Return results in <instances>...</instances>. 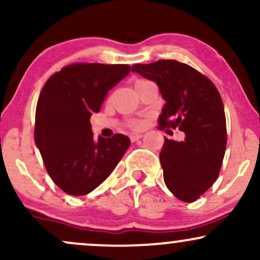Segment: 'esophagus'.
Here are the masks:
<instances>
[{"instance_id": "esophagus-1", "label": "esophagus", "mask_w": 260, "mask_h": 260, "mask_svg": "<svg viewBox=\"0 0 260 260\" xmlns=\"http://www.w3.org/2000/svg\"><path fill=\"white\" fill-rule=\"evenodd\" d=\"M142 137H143V136H142V134H140V133L131 134V140H132V142H137V140L142 138Z\"/></svg>"}]
</instances>
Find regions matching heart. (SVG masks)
<instances>
[{
	"instance_id": "obj_1",
	"label": "heart",
	"mask_w": 260,
	"mask_h": 260,
	"mask_svg": "<svg viewBox=\"0 0 260 260\" xmlns=\"http://www.w3.org/2000/svg\"><path fill=\"white\" fill-rule=\"evenodd\" d=\"M144 82H148V80H143V79H139V80H137V82H136V84H140V83H144ZM133 127L138 128V127H140V123H139V122H134V123H133Z\"/></svg>"
}]
</instances>
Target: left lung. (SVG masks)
<instances>
[{
    "mask_svg": "<svg viewBox=\"0 0 260 260\" xmlns=\"http://www.w3.org/2000/svg\"><path fill=\"white\" fill-rule=\"evenodd\" d=\"M133 72L153 80L166 104L160 128L186 134L183 142L165 138L160 153L164 181L176 198L192 203L213 186L221 169L226 117L216 86L208 77L175 59L133 64Z\"/></svg>",
    "mask_w": 260,
    "mask_h": 260,
    "instance_id": "left-lung-1",
    "label": "left lung"
}]
</instances>
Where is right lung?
Listing matches in <instances>:
<instances>
[{
  "label": "right lung",
  "instance_id": "add662e5",
  "mask_svg": "<svg viewBox=\"0 0 260 260\" xmlns=\"http://www.w3.org/2000/svg\"><path fill=\"white\" fill-rule=\"evenodd\" d=\"M129 71L128 64H68L39 95L35 144L47 174L68 194L85 196L99 187L129 147V138L120 133L95 142L89 121Z\"/></svg>",
  "mask_w": 260,
  "mask_h": 260
}]
</instances>
